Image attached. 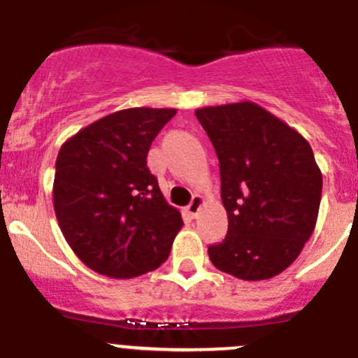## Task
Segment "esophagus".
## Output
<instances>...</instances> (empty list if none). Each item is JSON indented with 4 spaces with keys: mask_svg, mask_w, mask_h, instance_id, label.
<instances>
[{
    "mask_svg": "<svg viewBox=\"0 0 358 358\" xmlns=\"http://www.w3.org/2000/svg\"><path fill=\"white\" fill-rule=\"evenodd\" d=\"M203 197L201 196H194L192 197V201H190V204L189 206H187V213L190 215V217H196L197 215V211L201 210V206H203Z\"/></svg>",
    "mask_w": 358,
    "mask_h": 358,
    "instance_id": "34e87169",
    "label": "esophagus"
}]
</instances>
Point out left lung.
Listing matches in <instances>:
<instances>
[{"mask_svg":"<svg viewBox=\"0 0 358 358\" xmlns=\"http://www.w3.org/2000/svg\"><path fill=\"white\" fill-rule=\"evenodd\" d=\"M220 162L229 227L208 246L217 269L239 280L285 271L313 234L322 173L310 143L252 101L196 110Z\"/></svg>","mask_w":358,"mask_h":358,"instance_id":"1","label":"left lung"}]
</instances>
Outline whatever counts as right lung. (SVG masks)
Listing matches in <instances>:
<instances>
[{
    "mask_svg": "<svg viewBox=\"0 0 358 358\" xmlns=\"http://www.w3.org/2000/svg\"><path fill=\"white\" fill-rule=\"evenodd\" d=\"M175 108H129L69 138L55 161L54 210L66 241L92 271L134 278L171 252L182 215L169 206L147 155Z\"/></svg>",
    "mask_w": 358,
    "mask_h": 358,
    "instance_id": "add662e5",
    "label": "right lung"
}]
</instances>
